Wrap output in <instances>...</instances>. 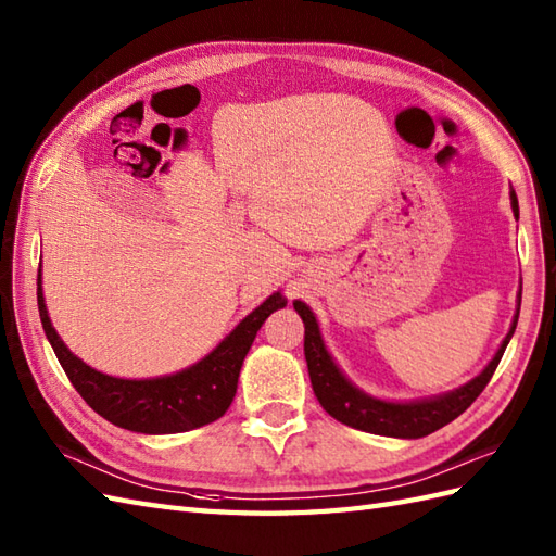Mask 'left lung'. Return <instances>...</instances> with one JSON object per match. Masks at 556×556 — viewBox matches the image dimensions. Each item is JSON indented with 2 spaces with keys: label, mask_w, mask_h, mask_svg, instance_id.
<instances>
[{
  "label": "left lung",
  "mask_w": 556,
  "mask_h": 556,
  "mask_svg": "<svg viewBox=\"0 0 556 556\" xmlns=\"http://www.w3.org/2000/svg\"><path fill=\"white\" fill-rule=\"evenodd\" d=\"M511 199V211L519 217V199H516L514 189L509 191ZM295 313L301 315L305 325V363L309 371V383H313V391L319 400V405L325 407L333 419H339L345 426H353V429L377 433V435H393V438H424L438 429H443L445 424L457 419L464 409H467L481 391L493 379V374L500 365L502 355H505V348L511 339L516 329V321H519V313L514 315L511 329L497 348L495 357L490 359L488 367L479 374V377L471 379L469 383L459 386V389L450 391L445 395L426 397V400H412V403H389V400L371 397L365 391H359L357 386L345 379V374L333 363L329 355L325 341H321L319 325L303 301H293ZM519 307H521V293H519ZM516 307V309H519Z\"/></svg>",
  "instance_id": "left-lung-1"
}]
</instances>
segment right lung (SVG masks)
<instances>
[{"label": "right lung", "mask_w": 556, "mask_h": 556, "mask_svg": "<svg viewBox=\"0 0 556 556\" xmlns=\"http://www.w3.org/2000/svg\"><path fill=\"white\" fill-rule=\"evenodd\" d=\"M283 305L287 299L279 291L273 293L208 355L182 371L156 379H118L92 369L68 351L51 327L42 295V273L37 275V307L42 327L75 391L106 421L127 431L153 435L191 431L223 417L235 400L243 357L251 351L257 329Z\"/></svg>", "instance_id": "1"}]
</instances>
